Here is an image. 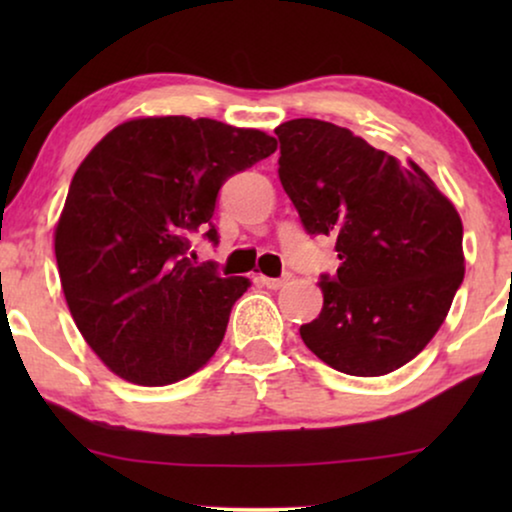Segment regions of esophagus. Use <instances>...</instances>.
Masks as SVG:
<instances>
[{
    "label": "esophagus",
    "mask_w": 512,
    "mask_h": 512,
    "mask_svg": "<svg viewBox=\"0 0 512 512\" xmlns=\"http://www.w3.org/2000/svg\"><path fill=\"white\" fill-rule=\"evenodd\" d=\"M289 279H291V275L286 272V275H282V277H261V284L268 286V289H282L284 284H289Z\"/></svg>",
    "instance_id": "esophagus-1"
}]
</instances>
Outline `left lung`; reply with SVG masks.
Masks as SVG:
<instances>
[{
  "label": "left lung",
  "mask_w": 512,
  "mask_h": 512,
  "mask_svg": "<svg viewBox=\"0 0 512 512\" xmlns=\"http://www.w3.org/2000/svg\"><path fill=\"white\" fill-rule=\"evenodd\" d=\"M279 181L310 237L335 240L340 268L321 275V314L300 338L356 377L415 359L464 282V228L422 167L375 149L347 128L293 118L275 130Z\"/></svg>",
  "instance_id": "left-lung-1"
}]
</instances>
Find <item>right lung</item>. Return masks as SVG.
Wrapping results in <instances>:
<instances>
[{
  "instance_id": "1",
  "label": "right lung",
  "mask_w": 512,
  "mask_h": 512,
  "mask_svg": "<svg viewBox=\"0 0 512 512\" xmlns=\"http://www.w3.org/2000/svg\"><path fill=\"white\" fill-rule=\"evenodd\" d=\"M275 149L261 130L160 116L118 125L79 165L55 258L76 326L118 377L165 387L219 349L249 279L188 251L195 235L219 244L221 186Z\"/></svg>"
}]
</instances>
